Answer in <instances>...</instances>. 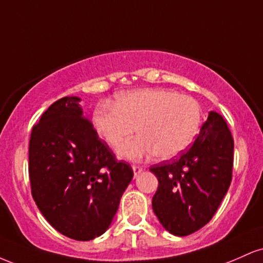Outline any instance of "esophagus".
I'll use <instances>...</instances> for the list:
<instances>
[{"label": "esophagus", "instance_id": "34e87169", "mask_svg": "<svg viewBox=\"0 0 263 263\" xmlns=\"http://www.w3.org/2000/svg\"><path fill=\"white\" fill-rule=\"evenodd\" d=\"M132 170H134V174H135V177H137L138 174L141 173L142 171V167H140V165H132Z\"/></svg>", "mask_w": 263, "mask_h": 263}]
</instances>
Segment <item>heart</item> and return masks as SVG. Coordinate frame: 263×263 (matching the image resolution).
<instances>
[{
	"label": "heart",
	"mask_w": 263,
	"mask_h": 263,
	"mask_svg": "<svg viewBox=\"0 0 263 263\" xmlns=\"http://www.w3.org/2000/svg\"><path fill=\"white\" fill-rule=\"evenodd\" d=\"M201 123V107L194 98L167 89L131 90L117 98L116 106L100 104L92 126L102 141L117 148L134 135L135 141L119 149L125 159L155 155L159 159L179 156L190 146Z\"/></svg>",
	"instance_id": "obj_1"
}]
</instances>
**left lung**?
<instances>
[{"label":"left lung","mask_w":263,"mask_h":263,"mask_svg":"<svg viewBox=\"0 0 263 263\" xmlns=\"http://www.w3.org/2000/svg\"><path fill=\"white\" fill-rule=\"evenodd\" d=\"M232 162L230 129L221 115L211 111L186 152L149 168L158 179L152 208L163 228L186 236L206 225L230 186Z\"/></svg>","instance_id":"obj_1"}]
</instances>
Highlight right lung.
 I'll return each mask as SVG.
<instances>
[{"label":"right lung","instance_id":"add662e5","mask_svg":"<svg viewBox=\"0 0 263 263\" xmlns=\"http://www.w3.org/2000/svg\"><path fill=\"white\" fill-rule=\"evenodd\" d=\"M80 101L60 99L33 127L29 179L47 221L66 237L89 241L111 225L134 171L98 137Z\"/></svg>","mask_w":263,"mask_h":263}]
</instances>
